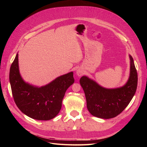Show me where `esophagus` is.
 I'll use <instances>...</instances> for the list:
<instances>
[{
  "label": "esophagus",
  "instance_id": "obj_1",
  "mask_svg": "<svg viewBox=\"0 0 147 147\" xmlns=\"http://www.w3.org/2000/svg\"><path fill=\"white\" fill-rule=\"evenodd\" d=\"M83 72H84V71H83V69H82V68H78L76 71V74H77L78 77H81L82 75L83 74Z\"/></svg>",
  "mask_w": 147,
  "mask_h": 147
}]
</instances>
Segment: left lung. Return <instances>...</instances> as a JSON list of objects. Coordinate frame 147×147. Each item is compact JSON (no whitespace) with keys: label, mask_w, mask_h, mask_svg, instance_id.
Wrapping results in <instances>:
<instances>
[{"label":"left lung","mask_w":147,"mask_h":147,"mask_svg":"<svg viewBox=\"0 0 147 147\" xmlns=\"http://www.w3.org/2000/svg\"><path fill=\"white\" fill-rule=\"evenodd\" d=\"M130 59V73L127 82L116 88H106L87 76L80 80L84 92L87 109L97 118L110 119L117 117L129 104L137 86V73L132 57Z\"/></svg>","instance_id":"8db88e82"}]
</instances>
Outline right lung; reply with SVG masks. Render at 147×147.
<instances>
[{
  "mask_svg": "<svg viewBox=\"0 0 147 147\" xmlns=\"http://www.w3.org/2000/svg\"><path fill=\"white\" fill-rule=\"evenodd\" d=\"M9 80L18 107L28 117L37 120H50L59 113L65 91L74 83L73 72L41 87L26 82L20 73L18 53L11 65Z\"/></svg>",
  "mask_w": 147,
  "mask_h": 147,
  "instance_id": "right-lung-1",
  "label": "right lung"
}]
</instances>
